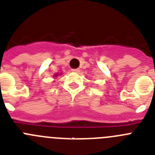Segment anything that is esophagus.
Returning a JSON list of instances; mask_svg holds the SVG:
<instances>
[{
  "label": "esophagus",
  "instance_id": "1",
  "mask_svg": "<svg viewBox=\"0 0 155 155\" xmlns=\"http://www.w3.org/2000/svg\"><path fill=\"white\" fill-rule=\"evenodd\" d=\"M72 71L74 72V73H79L80 72V70L79 69H72Z\"/></svg>",
  "mask_w": 155,
  "mask_h": 155
}]
</instances>
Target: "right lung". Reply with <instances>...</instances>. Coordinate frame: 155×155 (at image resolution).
<instances>
[{"label": "right lung", "instance_id": "1", "mask_svg": "<svg viewBox=\"0 0 155 155\" xmlns=\"http://www.w3.org/2000/svg\"><path fill=\"white\" fill-rule=\"evenodd\" d=\"M58 76H59V74H55L53 75V77H55V78H57V77H58Z\"/></svg>", "mask_w": 155, "mask_h": 155}]
</instances>
